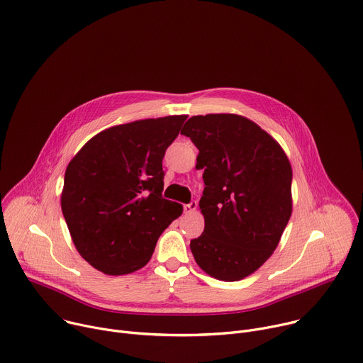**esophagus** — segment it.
Segmentation results:
<instances>
[{"instance_id":"34e87169","label":"esophagus","mask_w":363,"mask_h":363,"mask_svg":"<svg viewBox=\"0 0 363 363\" xmlns=\"http://www.w3.org/2000/svg\"><path fill=\"white\" fill-rule=\"evenodd\" d=\"M196 208H198V202H196V201H191L189 203H185V205H184V213L191 214V213H194Z\"/></svg>"}]
</instances>
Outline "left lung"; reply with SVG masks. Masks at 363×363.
Returning a JSON list of instances; mask_svg holds the SVG:
<instances>
[{"label": "left lung", "instance_id": "left-lung-1", "mask_svg": "<svg viewBox=\"0 0 363 363\" xmlns=\"http://www.w3.org/2000/svg\"><path fill=\"white\" fill-rule=\"evenodd\" d=\"M203 169L201 237L191 240L196 264L211 277L238 281L260 269L290 220L291 165L279 142L234 113L192 116L181 130Z\"/></svg>", "mask_w": 363, "mask_h": 363}]
</instances>
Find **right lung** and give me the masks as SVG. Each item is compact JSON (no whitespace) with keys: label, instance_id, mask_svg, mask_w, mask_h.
Returning <instances> with one entry per match:
<instances>
[{"label":"right lung","instance_id":"obj_1","mask_svg":"<svg viewBox=\"0 0 363 363\" xmlns=\"http://www.w3.org/2000/svg\"><path fill=\"white\" fill-rule=\"evenodd\" d=\"M186 115L135 121L94 135L65 174L62 211L84 260L109 276L147 264L160 235L182 214L162 198V160Z\"/></svg>","mask_w":363,"mask_h":363}]
</instances>
